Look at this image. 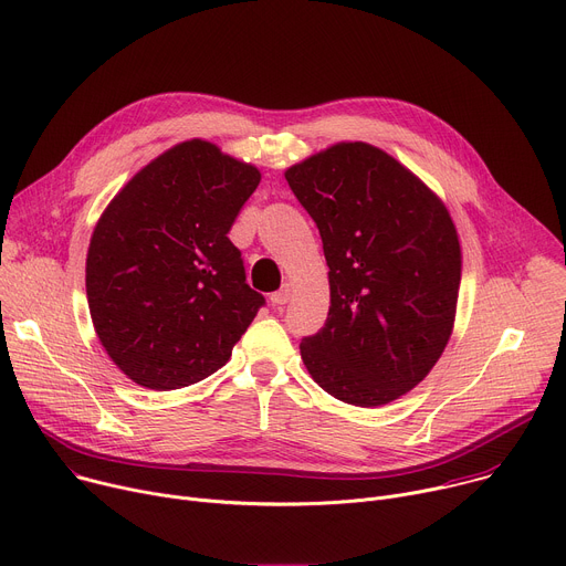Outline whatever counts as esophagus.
Returning a JSON list of instances; mask_svg holds the SVG:
<instances>
[{"instance_id": "obj_1", "label": "esophagus", "mask_w": 566, "mask_h": 566, "mask_svg": "<svg viewBox=\"0 0 566 566\" xmlns=\"http://www.w3.org/2000/svg\"><path fill=\"white\" fill-rule=\"evenodd\" d=\"M289 297H291V286H289V284H284L280 291L271 293V302H273L275 306H282V304H286V302H289Z\"/></svg>"}]
</instances>
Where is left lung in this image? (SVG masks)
<instances>
[{
	"mask_svg": "<svg viewBox=\"0 0 566 566\" xmlns=\"http://www.w3.org/2000/svg\"><path fill=\"white\" fill-rule=\"evenodd\" d=\"M321 232L332 304L302 361L332 397L381 406L416 388L453 325L460 243L444 205L388 153L336 144L286 174Z\"/></svg>",
	"mask_w": 566,
	"mask_h": 566,
	"instance_id": "1",
	"label": "left lung"
}]
</instances>
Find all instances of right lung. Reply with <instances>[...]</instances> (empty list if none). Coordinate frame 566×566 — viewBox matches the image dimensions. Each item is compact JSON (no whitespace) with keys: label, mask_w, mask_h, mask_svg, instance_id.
<instances>
[{"label":"right lung","mask_w":566,"mask_h":566,"mask_svg":"<svg viewBox=\"0 0 566 566\" xmlns=\"http://www.w3.org/2000/svg\"><path fill=\"white\" fill-rule=\"evenodd\" d=\"M260 180L191 139L146 165L98 219L85 266L90 316L135 384L176 390L210 377L266 304L228 239Z\"/></svg>","instance_id":"obj_1"}]
</instances>
